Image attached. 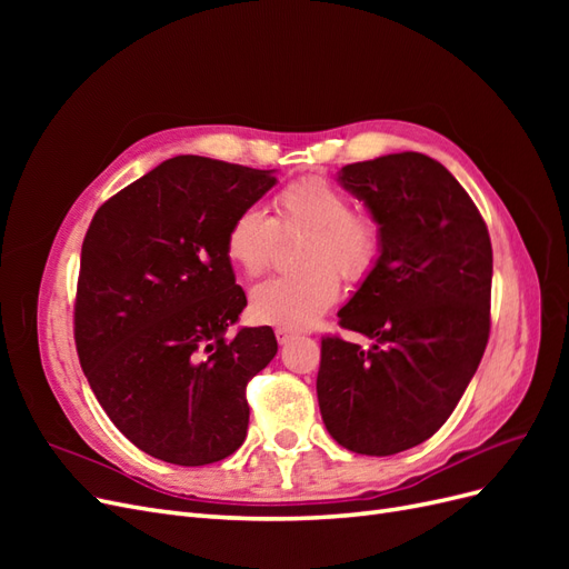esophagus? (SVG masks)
Here are the masks:
<instances>
[{
  "instance_id": "obj_1",
  "label": "esophagus",
  "mask_w": 569,
  "mask_h": 569,
  "mask_svg": "<svg viewBox=\"0 0 569 569\" xmlns=\"http://www.w3.org/2000/svg\"><path fill=\"white\" fill-rule=\"evenodd\" d=\"M274 337H278V341L284 347V343H289L291 339L297 337V332L295 330H284V327H278V330H274Z\"/></svg>"
}]
</instances>
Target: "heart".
<instances>
[{
  "instance_id": "heart-1",
  "label": "heart",
  "mask_w": 569,
  "mask_h": 569,
  "mask_svg": "<svg viewBox=\"0 0 569 569\" xmlns=\"http://www.w3.org/2000/svg\"><path fill=\"white\" fill-rule=\"evenodd\" d=\"M282 232L308 230L297 272L278 274L251 291L253 320L284 330H306L339 299L341 282L368 280L382 253V232L368 216L353 213V201L322 178L289 182L274 194V220L258 206L239 211L226 234L230 261L247 274H261Z\"/></svg>"
}]
</instances>
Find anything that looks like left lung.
I'll return each mask as SVG.
<instances>
[{"mask_svg":"<svg viewBox=\"0 0 569 569\" xmlns=\"http://www.w3.org/2000/svg\"><path fill=\"white\" fill-rule=\"evenodd\" d=\"M337 180L368 206L382 253L337 313L372 347L322 339L320 416L343 449L393 456L449 420L485 356L491 239L470 194L425 153L349 163Z\"/></svg>","mask_w":569,"mask_h":569,"instance_id":"left-lung-1","label":"left lung"}]
</instances>
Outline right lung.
<instances>
[{
	"mask_svg": "<svg viewBox=\"0 0 569 569\" xmlns=\"http://www.w3.org/2000/svg\"><path fill=\"white\" fill-rule=\"evenodd\" d=\"M278 182L206 157H176L94 213L80 253L76 347L111 422L144 453L197 468L242 446L247 385L278 353L244 311L226 234Z\"/></svg>",
	"mask_w": 569,
	"mask_h": 569,
	"instance_id": "obj_1",
	"label": "right lung"
}]
</instances>
